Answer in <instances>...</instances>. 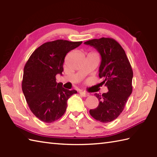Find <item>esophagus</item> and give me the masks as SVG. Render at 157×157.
Listing matches in <instances>:
<instances>
[{"instance_id":"34e87169","label":"esophagus","mask_w":157,"mask_h":157,"mask_svg":"<svg viewBox=\"0 0 157 157\" xmlns=\"http://www.w3.org/2000/svg\"><path fill=\"white\" fill-rule=\"evenodd\" d=\"M79 94H80V95H82L83 97H87V96H89V94H88V93H86L85 92H83V91L79 92Z\"/></svg>"}]
</instances>
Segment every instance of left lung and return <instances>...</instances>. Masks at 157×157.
Returning <instances> with one entry per match:
<instances>
[{
  "instance_id": "left-lung-1",
  "label": "left lung",
  "mask_w": 157,
  "mask_h": 157,
  "mask_svg": "<svg viewBox=\"0 0 157 157\" xmlns=\"http://www.w3.org/2000/svg\"><path fill=\"white\" fill-rule=\"evenodd\" d=\"M95 48L101 56L99 78L109 91L95 94L99 104L90 110V114L96 121L109 123L115 120L124 109L132 92L133 71L125 52L119 43L111 38L93 39L84 42Z\"/></svg>"
}]
</instances>
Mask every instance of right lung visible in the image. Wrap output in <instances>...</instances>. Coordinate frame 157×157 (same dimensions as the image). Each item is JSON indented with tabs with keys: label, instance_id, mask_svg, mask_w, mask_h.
Listing matches in <instances>:
<instances>
[{
	"label": "right lung",
	"instance_id": "1",
	"mask_svg": "<svg viewBox=\"0 0 157 157\" xmlns=\"http://www.w3.org/2000/svg\"><path fill=\"white\" fill-rule=\"evenodd\" d=\"M82 43L64 40L46 42L33 52L25 63L22 90L31 111L43 122L61 118L67 100L77 93L63 88L61 83L56 82V75H62L66 55Z\"/></svg>",
	"mask_w": 157,
	"mask_h": 157
}]
</instances>
